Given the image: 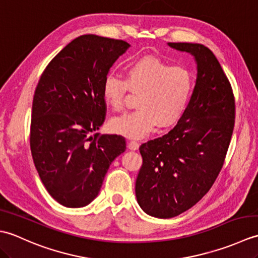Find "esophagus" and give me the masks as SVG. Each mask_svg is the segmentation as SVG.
<instances>
[{"mask_svg": "<svg viewBox=\"0 0 258 258\" xmlns=\"http://www.w3.org/2000/svg\"><path fill=\"white\" fill-rule=\"evenodd\" d=\"M139 146H140L139 142H136V141H130L128 142V149L131 151H136L139 149Z\"/></svg>", "mask_w": 258, "mask_h": 258, "instance_id": "34e87169", "label": "esophagus"}]
</instances>
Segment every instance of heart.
I'll use <instances>...</instances> for the list:
<instances>
[{
	"label": "heart",
	"instance_id": "heart-1",
	"mask_svg": "<svg viewBox=\"0 0 258 258\" xmlns=\"http://www.w3.org/2000/svg\"><path fill=\"white\" fill-rule=\"evenodd\" d=\"M191 89L193 78L188 70L146 56L125 69V81L108 74L103 82L102 96L108 107L119 111L127 90L140 92L136 100L138 108L113 118L111 127L115 133L128 139H142L155 125L167 127L176 122L188 102Z\"/></svg>",
	"mask_w": 258,
	"mask_h": 258
}]
</instances>
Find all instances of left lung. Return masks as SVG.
<instances>
[{
    "label": "left lung",
    "instance_id": "1",
    "mask_svg": "<svg viewBox=\"0 0 258 258\" xmlns=\"http://www.w3.org/2000/svg\"><path fill=\"white\" fill-rule=\"evenodd\" d=\"M189 53L197 75L187 107L174 128L140 146L143 164L135 183L139 205L157 218L194 206L220 174L235 123L229 81L210 48L199 43H167Z\"/></svg>",
    "mask_w": 258,
    "mask_h": 258
}]
</instances>
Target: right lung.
Segmentation results:
<instances>
[{
  "mask_svg": "<svg viewBox=\"0 0 258 258\" xmlns=\"http://www.w3.org/2000/svg\"><path fill=\"white\" fill-rule=\"evenodd\" d=\"M127 42L76 37L43 72L33 97L30 144L36 171L59 204L89 205L112 162L126 150L120 135H100L105 119L102 86Z\"/></svg>",
  "mask_w": 258,
  "mask_h": 258,
  "instance_id": "obj_1",
  "label": "right lung"
}]
</instances>
